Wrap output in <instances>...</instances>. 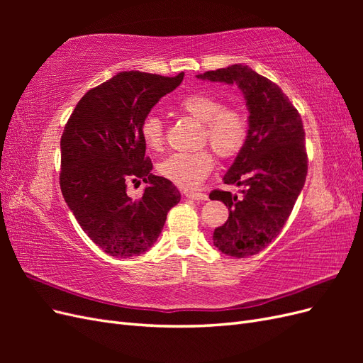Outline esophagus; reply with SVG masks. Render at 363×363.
Instances as JSON below:
<instances>
[{
    "mask_svg": "<svg viewBox=\"0 0 363 363\" xmlns=\"http://www.w3.org/2000/svg\"><path fill=\"white\" fill-rule=\"evenodd\" d=\"M186 199H191V200H196V201H206L208 196L206 194L201 192H186Z\"/></svg>",
    "mask_w": 363,
    "mask_h": 363,
    "instance_id": "1",
    "label": "esophagus"
}]
</instances>
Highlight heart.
Wrapping results in <instances>:
<instances>
[{"label":"heart","instance_id":"heart-1","mask_svg":"<svg viewBox=\"0 0 363 363\" xmlns=\"http://www.w3.org/2000/svg\"><path fill=\"white\" fill-rule=\"evenodd\" d=\"M180 112L203 124L201 144H211L219 157H235L242 150L248 123L244 113L233 107H223L218 98L207 94H191L179 103ZM140 136L151 150H160L164 142L163 121L150 115L140 125ZM213 168V156L207 150L199 152H177L164 159L159 171L182 189H196Z\"/></svg>","mask_w":363,"mask_h":363}]
</instances>
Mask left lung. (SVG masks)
<instances>
[{
	"mask_svg": "<svg viewBox=\"0 0 363 363\" xmlns=\"http://www.w3.org/2000/svg\"><path fill=\"white\" fill-rule=\"evenodd\" d=\"M196 79L236 84L248 108V135L225 184L245 186L242 196L211 192L228 207V219L215 228L213 245L232 257L257 255L281 232L307 175L304 128L300 113L280 87L247 65L199 74Z\"/></svg>",
	"mask_w": 363,
	"mask_h": 363,
	"instance_id": "obj_1",
	"label": "left lung"
}]
</instances>
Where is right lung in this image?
<instances>
[{
  "label": "right lung",
  "mask_w": 363,
  "mask_h": 363,
  "mask_svg": "<svg viewBox=\"0 0 363 363\" xmlns=\"http://www.w3.org/2000/svg\"><path fill=\"white\" fill-rule=\"evenodd\" d=\"M183 77L119 72L86 92L65 125L63 199L83 232L113 257L139 256L155 245L169 208L182 199L168 179L151 174L140 125ZM128 179L149 183L140 199L126 195Z\"/></svg>",
  "instance_id": "1"
}]
</instances>
